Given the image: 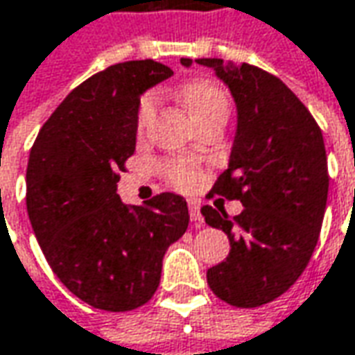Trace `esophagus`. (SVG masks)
I'll return each instance as SVG.
<instances>
[{"mask_svg":"<svg viewBox=\"0 0 355 355\" xmlns=\"http://www.w3.org/2000/svg\"><path fill=\"white\" fill-rule=\"evenodd\" d=\"M189 212H190V220L192 224L196 227H200L204 224V218L200 214V204L196 200H189Z\"/></svg>","mask_w":355,"mask_h":355,"instance_id":"34e87169","label":"esophagus"}]
</instances>
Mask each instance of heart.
<instances>
[{"label": "heart", "instance_id": "obj_1", "mask_svg": "<svg viewBox=\"0 0 355 355\" xmlns=\"http://www.w3.org/2000/svg\"><path fill=\"white\" fill-rule=\"evenodd\" d=\"M182 100H184V104L196 121H200L208 116H214V114H227V105H230L226 90L220 84H216L214 80L208 78L189 82L182 88ZM153 110L155 96L153 94H145L141 98L139 110H137V128L143 129L147 125V121L153 116ZM163 173L173 187L182 190L192 189L200 180V171L187 159L166 161L163 165Z\"/></svg>", "mask_w": 355, "mask_h": 355}]
</instances>
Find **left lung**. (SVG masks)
Returning a JSON list of instances; mask_svg holds the SVG:
<instances>
[{"mask_svg":"<svg viewBox=\"0 0 355 355\" xmlns=\"http://www.w3.org/2000/svg\"><path fill=\"white\" fill-rule=\"evenodd\" d=\"M180 62L192 64L190 58ZM196 62L214 68L238 105L230 166L212 194L243 204L234 218L224 208L202 206L206 224L222 230L232 248L206 279L218 299L255 309L293 287L316 248L330 180L322 131L275 74L222 58Z\"/></svg>","mask_w":355,"mask_h":355,"instance_id":"obj_1","label":"left lung"}]
</instances>
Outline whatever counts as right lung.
<instances>
[{
	"label": "right lung",
	"instance_id": "right-lung-1",
	"mask_svg": "<svg viewBox=\"0 0 355 355\" xmlns=\"http://www.w3.org/2000/svg\"><path fill=\"white\" fill-rule=\"evenodd\" d=\"M173 70L129 60L84 80L44 121L27 165V212L60 283L94 309L149 302L163 257L189 227L187 200L161 192L141 206L116 194L135 151L139 96Z\"/></svg>",
	"mask_w": 355,
	"mask_h": 355
}]
</instances>
